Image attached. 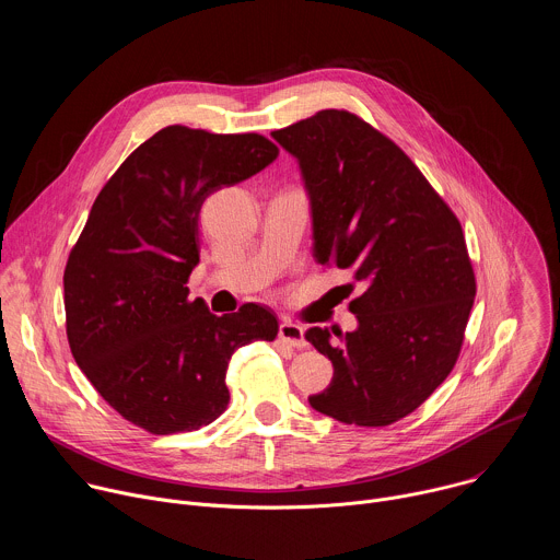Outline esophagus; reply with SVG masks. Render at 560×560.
I'll return each instance as SVG.
<instances>
[{
  "instance_id": "34e87169",
  "label": "esophagus",
  "mask_w": 560,
  "mask_h": 560,
  "mask_svg": "<svg viewBox=\"0 0 560 560\" xmlns=\"http://www.w3.org/2000/svg\"><path fill=\"white\" fill-rule=\"evenodd\" d=\"M279 341L290 346V348H299V350L307 346L303 328L299 324H292V322H281V326H279Z\"/></svg>"
}]
</instances>
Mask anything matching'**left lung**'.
Returning a JSON list of instances; mask_svg holds the SVG:
<instances>
[{
	"label": "left lung",
	"instance_id": "1",
	"mask_svg": "<svg viewBox=\"0 0 560 560\" xmlns=\"http://www.w3.org/2000/svg\"><path fill=\"white\" fill-rule=\"evenodd\" d=\"M272 137L299 159L316 261L352 270L365 288L350 301L354 332H305L335 365L310 406L348 425H392L428 401L460 354L476 296L460 221L412 159L354 113L318 110Z\"/></svg>",
	"mask_w": 560,
	"mask_h": 560
}]
</instances>
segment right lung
<instances>
[{"mask_svg":"<svg viewBox=\"0 0 560 560\" xmlns=\"http://www.w3.org/2000/svg\"><path fill=\"white\" fill-rule=\"evenodd\" d=\"M279 148L259 132L168 126L135 148L97 195L63 270L70 352L104 401L150 434L192 432L230 401L228 361L275 341L277 314L259 303L217 316L188 299L199 264V212Z\"/></svg>","mask_w":560,"mask_h":560,"instance_id":"1","label":"right lung"}]
</instances>
